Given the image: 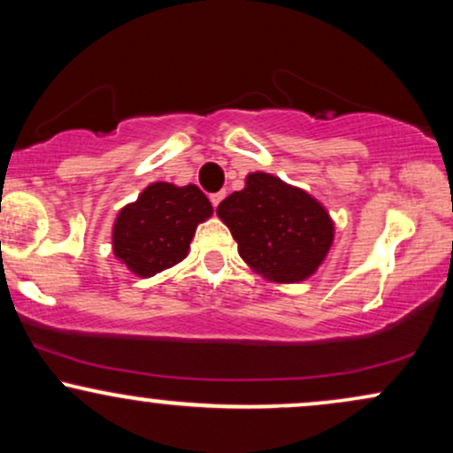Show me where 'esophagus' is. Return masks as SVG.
I'll return each instance as SVG.
<instances>
[{
    "label": "esophagus",
    "mask_w": 453,
    "mask_h": 453,
    "mask_svg": "<svg viewBox=\"0 0 453 453\" xmlns=\"http://www.w3.org/2000/svg\"><path fill=\"white\" fill-rule=\"evenodd\" d=\"M223 197H226V191H219V194H212L211 196V202H212V206H215V209L221 204Z\"/></svg>",
    "instance_id": "1"
}]
</instances>
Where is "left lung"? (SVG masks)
<instances>
[{"instance_id": "left-lung-1", "label": "left lung", "mask_w": 453, "mask_h": 453, "mask_svg": "<svg viewBox=\"0 0 453 453\" xmlns=\"http://www.w3.org/2000/svg\"><path fill=\"white\" fill-rule=\"evenodd\" d=\"M238 253L270 283H300L313 277L334 242L330 212L309 191L268 173H251L241 191L217 206Z\"/></svg>"}]
</instances>
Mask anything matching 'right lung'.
Wrapping results in <instances>:
<instances>
[{
	"instance_id": "obj_1",
	"label": "right lung",
	"mask_w": 453,
	"mask_h": 453,
	"mask_svg": "<svg viewBox=\"0 0 453 453\" xmlns=\"http://www.w3.org/2000/svg\"><path fill=\"white\" fill-rule=\"evenodd\" d=\"M211 215L212 204L196 185L150 183L117 212L114 257L140 279L155 277L183 262L197 226Z\"/></svg>"
}]
</instances>
